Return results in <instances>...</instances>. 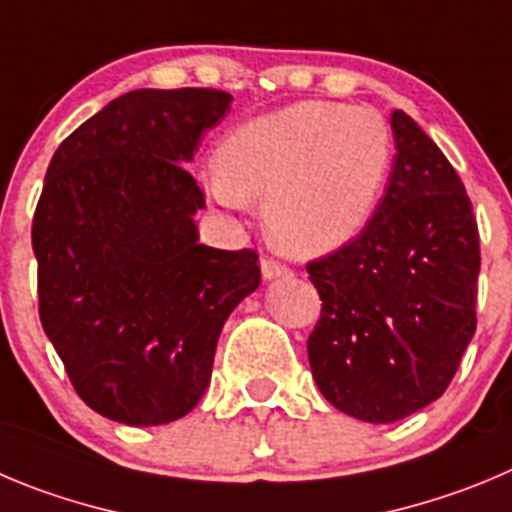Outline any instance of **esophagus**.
<instances>
[{
    "label": "esophagus",
    "mask_w": 512,
    "mask_h": 512,
    "mask_svg": "<svg viewBox=\"0 0 512 512\" xmlns=\"http://www.w3.org/2000/svg\"><path fill=\"white\" fill-rule=\"evenodd\" d=\"M260 267H262V278H265V280L290 278V275H293L288 265H283V262H280V260H272V257H262Z\"/></svg>",
    "instance_id": "esophagus-1"
}]
</instances>
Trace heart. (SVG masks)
I'll list each match as a JSON object with an SVG mask.
<instances>
[{"mask_svg":"<svg viewBox=\"0 0 512 512\" xmlns=\"http://www.w3.org/2000/svg\"><path fill=\"white\" fill-rule=\"evenodd\" d=\"M394 164L376 108L300 100L229 128L209 191L227 207L262 199L272 245L293 257L341 250L374 217Z\"/></svg>","mask_w":512,"mask_h":512,"instance_id":"1","label":"heart"}]
</instances>
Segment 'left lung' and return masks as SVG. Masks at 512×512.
I'll list each match as a JSON object with an SVG mask.
<instances>
[{
	"mask_svg": "<svg viewBox=\"0 0 512 512\" xmlns=\"http://www.w3.org/2000/svg\"><path fill=\"white\" fill-rule=\"evenodd\" d=\"M396 156L361 234L308 262L321 318L308 361L321 394L361 422L389 424L450 386L477 328L480 232L465 184L404 111Z\"/></svg>",
	"mask_w": 512,
	"mask_h": 512,
	"instance_id": "8db88e82",
	"label": "left lung"
}]
</instances>
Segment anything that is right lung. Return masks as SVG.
Masks as SVG:
<instances>
[{
  "label": "right lung",
  "mask_w": 512,
  "mask_h": 512,
  "mask_svg": "<svg viewBox=\"0 0 512 512\" xmlns=\"http://www.w3.org/2000/svg\"><path fill=\"white\" fill-rule=\"evenodd\" d=\"M232 95L131 90L52 156L32 219L40 321L93 412L156 427L197 407L219 333L260 285L255 250L199 245L184 164Z\"/></svg>",
  "instance_id": "add662e5"
}]
</instances>
